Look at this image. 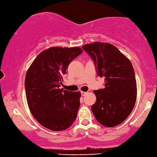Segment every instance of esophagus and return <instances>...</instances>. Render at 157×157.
<instances>
[{
  "label": "esophagus",
  "mask_w": 157,
  "mask_h": 157,
  "mask_svg": "<svg viewBox=\"0 0 157 157\" xmlns=\"http://www.w3.org/2000/svg\"><path fill=\"white\" fill-rule=\"evenodd\" d=\"M86 94V92H84V91H81V95L82 96H85Z\"/></svg>",
  "instance_id": "34e87169"
}]
</instances>
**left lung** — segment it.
I'll use <instances>...</instances> for the list:
<instances>
[{
  "label": "left lung",
  "mask_w": 157,
  "mask_h": 157,
  "mask_svg": "<svg viewBox=\"0 0 157 157\" xmlns=\"http://www.w3.org/2000/svg\"><path fill=\"white\" fill-rule=\"evenodd\" d=\"M96 66L97 75L105 78L104 89L94 90L96 103L91 110L96 120L106 127L122 123L136 103L135 72L129 59L116 47L95 43L82 46Z\"/></svg>",
  "instance_id": "obj_1"
}]
</instances>
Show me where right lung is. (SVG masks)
I'll list each match as a JSON object with an SVG mask.
<instances>
[{
    "label": "right lung",
    "instance_id": "1",
    "mask_svg": "<svg viewBox=\"0 0 157 157\" xmlns=\"http://www.w3.org/2000/svg\"><path fill=\"white\" fill-rule=\"evenodd\" d=\"M79 47H50L42 52L25 78L29 108L38 122L52 131L70 127L80 105V92L60 89L69 63L82 54Z\"/></svg>",
    "mask_w": 157,
    "mask_h": 157
}]
</instances>
